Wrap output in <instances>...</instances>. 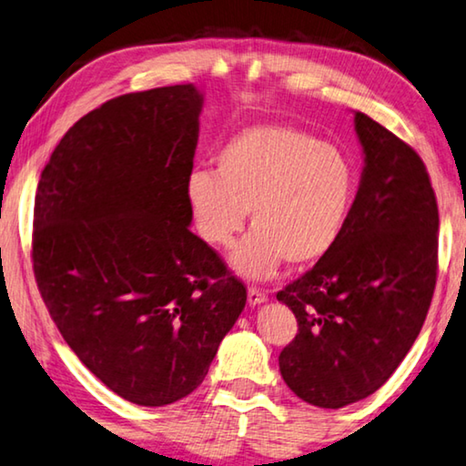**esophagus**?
I'll list each match as a JSON object with an SVG mask.
<instances>
[{
  "label": "esophagus",
  "mask_w": 466,
  "mask_h": 466,
  "mask_svg": "<svg viewBox=\"0 0 466 466\" xmlns=\"http://www.w3.org/2000/svg\"><path fill=\"white\" fill-rule=\"evenodd\" d=\"M267 299H268V296L262 289H258V288H249L248 289V304L249 306H258V304L267 302Z\"/></svg>",
  "instance_id": "esophagus-1"
}]
</instances>
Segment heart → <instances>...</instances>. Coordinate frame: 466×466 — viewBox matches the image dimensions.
<instances>
[{
  "instance_id": "b5f03b06",
  "label": "heart",
  "mask_w": 466,
  "mask_h": 466,
  "mask_svg": "<svg viewBox=\"0 0 466 466\" xmlns=\"http://www.w3.org/2000/svg\"><path fill=\"white\" fill-rule=\"evenodd\" d=\"M356 191L358 170L343 149L288 125L243 128L217 154V173L196 168L185 183L210 246L231 248L249 212L254 233L233 256L249 279L273 277L283 260L325 258L346 233Z\"/></svg>"
}]
</instances>
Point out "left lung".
<instances>
[{
	"mask_svg": "<svg viewBox=\"0 0 466 466\" xmlns=\"http://www.w3.org/2000/svg\"><path fill=\"white\" fill-rule=\"evenodd\" d=\"M364 168L338 246L277 293L298 319L279 354L289 390L319 408L375 393L419 338L438 279L440 214L420 156L354 114Z\"/></svg>",
	"mask_w": 466,
	"mask_h": 466,
	"instance_id": "1",
	"label": "left lung"
}]
</instances>
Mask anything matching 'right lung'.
Returning <instances> with one entry per match:
<instances>
[{
  "mask_svg": "<svg viewBox=\"0 0 466 466\" xmlns=\"http://www.w3.org/2000/svg\"><path fill=\"white\" fill-rule=\"evenodd\" d=\"M202 93L114 97L43 168L33 270L64 341L106 388L167 406L198 388L246 306L243 283L189 231Z\"/></svg>",
  "mask_w": 466,
  "mask_h": 466,
  "instance_id": "1",
  "label": "right lung"
}]
</instances>
